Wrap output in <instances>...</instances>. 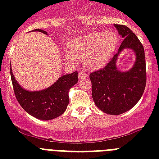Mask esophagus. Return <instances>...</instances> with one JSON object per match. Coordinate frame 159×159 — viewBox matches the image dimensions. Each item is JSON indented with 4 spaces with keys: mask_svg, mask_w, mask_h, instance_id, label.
I'll list each match as a JSON object with an SVG mask.
<instances>
[{
    "mask_svg": "<svg viewBox=\"0 0 159 159\" xmlns=\"http://www.w3.org/2000/svg\"><path fill=\"white\" fill-rule=\"evenodd\" d=\"M78 77H79V79H82V78H87V77H88V74L81 71V72H79V73H78Z\"/></svg>",
    "mask_w": 159,
    "mask_h": 159,
    "instance_id": "obj_1",
    "label": "esophagus"
}]
</instances>
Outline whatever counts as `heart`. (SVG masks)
I'll return each mask as SVG.
<instances>
[{"label": "heart", "instance_id": "1", "mask_svg": "<svg viewBox=\"0 0 159 159\" xmlns=\"http://www.w3.org/2000/svg\"><path fill=\"white\" fill-rule=\"evenodd\" d=\"M118 34L111 30L92 32L68 42L67 53L69 59H84L86 67L91 70L102 68L113 56L119 45Z\"/></svg>", "mask_w": 159, "mask_h": 159}]
</instances>
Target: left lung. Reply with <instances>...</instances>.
Returning a JSON list of instances; mask_svg holds the SVG:
<instances>
[{
  "label": "left lung",
  "mask_w": 159,
  "mask_h": 159,
  "mask_svg": "<svg viewBox=\"0 0 159 159\" xmlns=\"http://www.w3.org/2000/svg\"><path fill=\"white\" fill-rule=\"evenodd\" d=\"M124 39L118 53L103 69L90 74L92 99L96 106L109 115H120L137 104L146 85L144 50L140 41L130 29L122 25H114ZM125 49H131L136 54V62L128 71L117 67V60Z\"/></svg>",
  "instance_id": "8db88e82"
}]
</instances>
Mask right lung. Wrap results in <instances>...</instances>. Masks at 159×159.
I'll list each match as a JSON object with an SVG mask.
<instances>
[{"label":"right lung","mask_w":159,"mask_h":159,"mask_svg":"<svg viewBox=\"0 0 159 159\" xmlns=\"http://www.w3.org/2000/svg\"><path fill=\"white\" fill-rule=\"evenodd\" d=\"M39 31L48 34L39 29ZM11 76L16 99L30 116L41 120H50L64 113L69 102L68 91L78 82L77 72L61 76L53 85L40 91H28L19 84L11 68Z\"/></svg>","instance_id":"right-lung-1"}]
</instances>
